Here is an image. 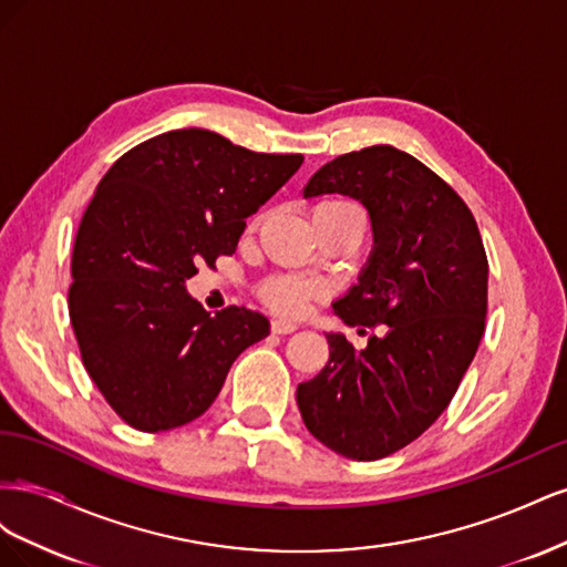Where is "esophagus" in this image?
Here are the masks:
<instances>
[{
	"label": "esophagus",
	"instance_id": "obj_1",
	"mask_svg": "<svg viewBox=\"0 0 567 567\" xmlns=\"http://www.w3.org/2000/svg\"><path fill=\"white\" fill-rule=\"evenodd\" d=\"M271 331L277 333V336H288V333L298 331V323L288 321V319H274V321H271Z\"/></svg>",
	"mask_w": 567,
	"mask_h": 567
}]
</instances>
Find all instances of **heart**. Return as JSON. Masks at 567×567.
I'll list each match as a JSON object with an SVG mask.
<instances>
[{
  "label": "heart",
  "instance_id": "1",
  "mask_svg": "<svg viewBox=\"0 0 567 567\" xmlns=\"http://www.w3.org/2000/svg\"><path fill=\"white\" fill-rule=\"evenodd\" d=\"M329 205H354L348 200H326L317 208H329ZM262 300L271 307L274 312L288 315V317H300L315 300L326 296V284L315 281V279H302V277H290V274H284V277H274L269 279L262 290H260Z\"/></svg>",
  "mask_w": 567,
  "mask_h": 567
}]
</instances>
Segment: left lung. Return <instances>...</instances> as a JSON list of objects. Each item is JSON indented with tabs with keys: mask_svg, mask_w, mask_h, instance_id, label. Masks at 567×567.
<instances>
[{
	"mask_svg": "<svg viewBox=\"0 0 567 567\" xmlns=\"http://www.w3.org/2000/svg\"><path fill=\"white\" fill-rule=\"evenodd\" d=\"M342 194L367 208L373 248L333 302L348 326H379L364 350L326 333L329 364L298 385L321 444L375 461L431 427L471 367L487 317V255L468 205L409 153L375 144L326 163L302 196Z\"/></svg>",
	"mask_w": 567,
	"mask_h": 567,
	"instance_id": "8db88e82",
	"label": "left lung"
}]
</instances>
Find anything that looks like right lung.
<instances>
[{"mask_svg": "<svg viewBox=\"0 0 567 567\" xmlns=\"http://www.w3.org/2000/svg\"><path fill=\"white\" fill-rule=\"evenodd\" d=\"M300 165V153H255L186 127L134 146L99 182L75 236L68 310L90 379L136 431L205 414L236 357L269 336V319L246 307L205 312L186 281L236 250L246 219Z\"/></svg>", "mask_w": 567, "mask_h": 567, "instance_id": "right-lung-1", "label": "right lung"}]
</instances>
